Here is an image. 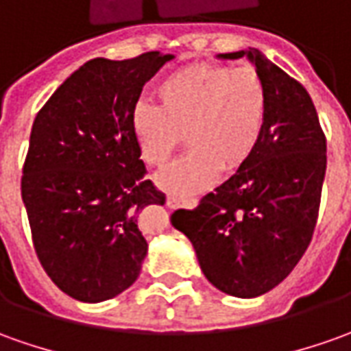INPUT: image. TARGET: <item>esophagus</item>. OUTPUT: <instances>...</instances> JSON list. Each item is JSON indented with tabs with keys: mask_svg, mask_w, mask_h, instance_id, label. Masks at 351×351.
I'll return each mask as SVG.
<instances>
[{
	"mask_svg": "<svg viewBox=\"0 0 351 351\" xmlns=\"http://www.w3.org/2000/svg\"><path fill=\"white\" fill-rule=\"evenodd\" d=\"M180 204H186V206L195 207L197 199H195V197H190V199H180V197H175V195H169V197H167V206L171 207V209H176V207L180 206Z\"/></svg>",
	"mask_w": 351,
	"mask_h": 351,
	"instance_id": "34e87169",
	"label": "esophagus"
}]
</instances>
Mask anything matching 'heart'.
<instances>
[{"mask_svg": "<svg viewBox=\"0 0 351 351\" xmlns=\"http://www.w3.org/2000/svg\"><path fill=\"white\" fill-rule=\"evenodd\" d=\"M159 106L136 104L130 128L147 165L165 167L186 134L192 145L159 182L176 194L202 192L256 154L267 119V88L254 66L195 63L165 76Z\"/></svg>", "mask_w": 351, "mask_h": 351, "instance_id": "obj_1", "label": "heart"}]
</instances>
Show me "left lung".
Returning a JSON list of instances; mask_svg holds the SVG:
<instances>
[{"instance_id":"left-lung-1","label":"left lung","mask_w":351,"mask_h":351,"mask_svg":"<svg viewBox=\"0 0 351 351\" xmlns=\"http://www.w3.org/2000/svg\"><path fill=\"white\" fill-rule=\"evenodd\" d=\"M247 57L267 88V119L256 154L171 223L192 242L211 285L256 298L292 273L313 238L326 171V138L307 90L257 49Z\"/></svg>"}]
</instances>
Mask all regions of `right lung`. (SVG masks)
I'll return each instance as SVG.
<instances>
[{
  "instance_id": "1",
  "label": "right lung",
  "mask_w": 351,
  "mask_h": 351,
  "mask_svg": "<svg viewBox=\"0 0 351 351\" xmlns=\"http://www.w3.org/2000/svg\"><path fill=\"white\" fill-rule=\"evenodd\" d=\"M173 56L92 59L38 111L21 194L36 256L75 300L95 304L132 286L147 254L138 217L165 194L147 180L130 113Z\"/></svg>"
}]
</instances>
